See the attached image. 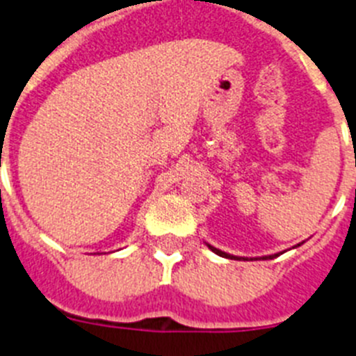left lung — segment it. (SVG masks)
Listing matches in <instances>:
<instances>
[{"label":"left lung","mask_w":356,"mask_h":356,"mask_svg":"<svg viewBox=\"0 0 356 356\" xmlns=\"http://www.w3.org/2000/svg\"><path fill=\"white\" fill-rule=\"evenodd\" d=\"M209 248L213 251V253L219 254V257H225V259H237V260H241V259H238V257H234V254H228V253H225V251L216 250V248H212V246H210V244H209ZM275 257H278V254H269V257H264V259H275Z\"/></svg>","instance_id":"1"}]
</instances>
